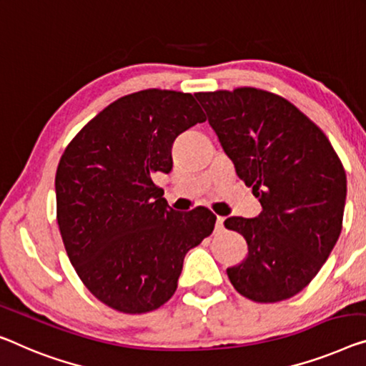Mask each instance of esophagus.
I'll use <instances>...</instances> for the list:
<instances>
[{
  "label": "esophagus",
  "mask_w": 366,
  "mask_h": 366,
  "mask_svg": "<svg viewBox=\"0 0 366 366\" xmlns=\"http://www.w3.org/2000/svg\"><path fill=\"white\" fill-rule=\"evenodd\" d=\"M223 222H225V218H223V217H217L215 232H222V230H223Z\"/></svg>",
  "instance_id": "1"
}]
</instances>
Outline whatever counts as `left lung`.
Listing matches in <instances>:
<instances>
[{"instance_id": "8db88e82", "label": "left lung", "mask_w": 366, "mask_h": 366, "mask_svg": "<svg viewBox=\"0 0 366 366\" xmlns=\"http://www.w3.org/2000/svg\"><path fill=\"white\" fill-rule=\"evenodd\" d=\"M195 98L263 209L254 218L225 220L248 244L247 258L227 269L228 280L254 302L296 296L340 237L347 197L340 157L312 119L271 92L239 86Z\"/></svg>"}]
</instances>
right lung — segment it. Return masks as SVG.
<instances>
[{"label": "right lung", "mask_w": 366, "mask_h": 366, "mask_svg": "<svg viewBox=\"0 0 366 366\" xmlns=\"http://www.w3.org/2000/svg\"><path fill=\"white\" fill-rule=\"evenodd\" d=\"M207 119L190 94L148 89L118 98L70 141L56 172L57 223L70 263L98 301L144 314L177 289L185 253L214 232L205 207L169 209L156 172L172 144Z\"/></svg>", "instance_id": "add662e5"}]
</instances>
